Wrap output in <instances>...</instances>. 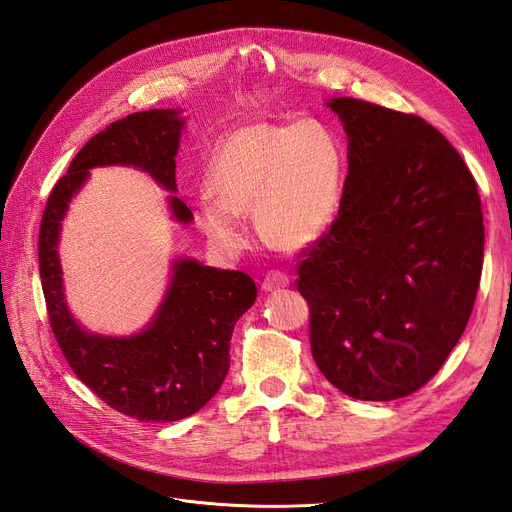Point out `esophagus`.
I'll return each mask as SVG.
<instances>
[{"label": "esophagus", "instance_id": "obj_1", "mask_svg": "<svg viewBox=\"0 0 512 512\" xmlns=\"http://www.w3.org/2000/svg\"><path fill=\"white\" fill-rule=\"evenodd\" d=\"M290 284V277L282 271H269L265 277H262V290L265 292H275L280 288H286Z\"/></svg>", "mask_w": 512, "mask_h": 512}]
</instances>
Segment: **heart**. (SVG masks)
<instances>
[{
	"label": "heart",
	"instance_id": "1",
	"mask_svg": "<svg viewBox=\"0 0 512 512\" xmlns=\"http://www.w3.org/2000/svg\"><path fill=\"white\" fill-rule=\"evenodd\" d=\"M344 149L316 119L252 123L230 132L211 160L213 198L196 207L211 243L237 252L247 241L241 215L254 213L267 243L303 250L331 226L344 185Z\"/></svg>",
	"mask_w": 512,
	"mask_h": 512
}]
</instances>
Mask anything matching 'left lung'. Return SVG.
Returning <instances> with one entry per match:
<instances>
[{"instance_id":"obj_1","label":"left lung","mask_w":512,"mask_h":512,"mask_svg":"<svg viewBox=\"0 0 512 512\" xmlns=\"http://www.w3.org/2000/svg\"><path fill=\"white\" fill-rule=\"evenodd\" d=\"M339 213L299 254L312 356L335 389L391 401L425 386L470 320L485 226L459 151L414 113L354 98Z\"/></svg>"}]
</instances>
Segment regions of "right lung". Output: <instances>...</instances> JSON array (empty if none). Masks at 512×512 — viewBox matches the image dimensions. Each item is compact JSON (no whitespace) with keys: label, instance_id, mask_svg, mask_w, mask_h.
Masks as SVG:
<instances>
[{"label":"right lung","instance_id":"1","mask_svg":"<svg viewBox=\"0 0 512 512\" xmlns=\"http://www.w3.org/2000/svg\"><path fill=\"white\" fill-rule=\"evenodd\" d=\"M181 128L179 111L153 108L113 121L89 138L51 190L38 237L46 316L68 365L106 406L143 423L179 421L198 412L220 391L230 367L232 329L254 305L256 284L241 271L177 260L173 284L143 333L128 339L91 335L72 320L66 307L57 239L72 194L94 166L143 168L175 192ZM170 209L179 222L192 220V211L177 196L170 198Z\"/></svg>","mask_w":512,"mask_h":512}]
</instances>
